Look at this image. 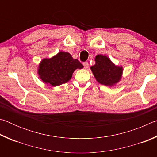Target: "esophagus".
I'll use <instances>...</instances> for the list:
<instances>
[{
  "label": "esophagus",
  "mask_w": 157,
  "mask_h": 157,
  "mask_svg": "<svg viewBox=\"0 0 157 157\" xmlns=\"http://www.w3.org/2000/svg\"><path fill=\"white\" fill-rule=\"evenodd\" d=\"M83 65H84V68H89V63L87 62H84V63H83Z\"/></svg>",
  "instance_id": "1"
}]
</instances>
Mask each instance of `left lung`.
<instances>
[{
	"instance_id": "left-lung-1",
	"label": "left lung",
	"mask_w": 157,
	"mask_h": 157,
	"mask_svg": "<svg viewBox=\"0 0 157 157\" xmlns=\"http://www.w3.org/2000/svg\"><path fill=\"white\" fill-rule=\"evenodd\" d=\"M95 63L91 70L98 83L113 86L121 80L123 68L114 64L106 55H98L95 58Z\"/></svg>"
}]
</instances>
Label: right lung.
<instances>
[{"label": "right lung", "mask_w": 157, "mask_h": 157, "mask_svg": "<svg viewBox=\"0 0 157 157\" xmlns=\"http://www.w3.org/2000/svg\"><path fill=\"white\" fill-rule=\"evenodd\" d=\"M83 67L78 59H73L70 53L60 51L51 58L42 59L37 73L45 84L57 86L68 82L76 69Z\"/></svg>", "instance_id": "1"}]
</instances>
